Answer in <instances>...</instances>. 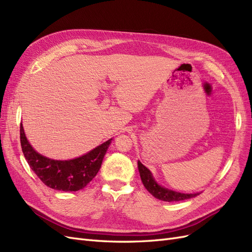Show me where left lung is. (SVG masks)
Here are the masks:
<instances>
[{"label": "left lung", "instance_id": "left-lung-1", "mask_svg": "<svg viewBox=\"0 0 252 252\" xmlns=\"http://www.w3.org/2000/svg\"><path fill=\"white\" fill-rule=\"evenodd\" d=\"M138 168H139L140 177H141L143 185L152 195L156 197V199H158L164 202H178V201L192 199V197L200 194V193H182V192L174 191V190H171L168 188H165L158 184L155 178L152 177V173L150 172V170L147 168V167H145L140 161H138Z\"/></svg>", "mask_w": 252, "mask_h": 252}]
</instances>
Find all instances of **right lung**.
Returning a JSON list of instances; mask_svg holds the SVG:
<instances>
[{"instance_id":"1","label":"right lung","mask_w":252,"mask_h":252,"mask_svg":"<svg viewBox=\"0 0 252 252\" xmlns=\"http://www.w3.org/2000/svg\"><path fill=\"white\" fill-rule=\"evenodd\" d=\"M22 151L28 165L45 185L61 191H78L93 180L101 168L111 140L98 145L86 155L72 159H52L36 152L29 144L23 125L20 127Z\"/></svg>"}]
</instances>
